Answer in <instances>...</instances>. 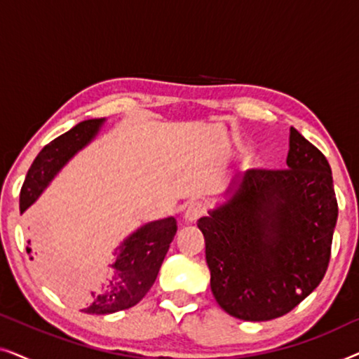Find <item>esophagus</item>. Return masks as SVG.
I'll use <instances>...</instances> for the list:
<instances>
[{"label":"esophagus","mask_w":359,"mask_h":359,"mask_svg":"<svg viewBox=\"0 0 359 359\" xmlns=\"http://www.w3.org/2000/svg\"><path fill=\"white\" fill-rule=\"evenodd\" d=\"M205 214V208L203 203H191L184 210V220L188 224H194L196 220H199Z\"/></svg>","instance_id":"esophagus-1"}]
</instances>
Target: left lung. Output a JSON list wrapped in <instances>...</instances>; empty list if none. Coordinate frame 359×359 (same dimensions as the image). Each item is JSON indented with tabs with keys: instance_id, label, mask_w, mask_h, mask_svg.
Segmentation results:
<instances>
[{
	"instance_id": "left-lung-1",
	"label": "left lung",
	"mask_w": 359,
	"mask_h": 359,
	"mask_svg": "<svg viewBox=\"0 0 359 359\" xmlns=\"http://www.w3.org/2000/svg\"><path fill=\"white\" fill-rule=\"evenodd\" d=\"M284 170H250L229 201L198 220L210 289L229 316L291 312L325 276L338 217L330 165L291 127Z\"/></svg>"
}]
</instances>
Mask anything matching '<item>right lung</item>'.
I'll use <instances>...</instances> for the list:
<instances>
[{"label":"right lung","mask_w":359,"mask_h":359,"mask_svg":"<svg viewBox=\"0 0 359 359\" xmlns=\"http://www.w3.org/2000/svg\"><path fill=\"white\" fill-rule=\"evenodd\" d=\"M104 119H90L76 124L65 134L43 147L36 156L21 188L19 209L24 212L36 201L58 170L83 147L95 139ZM176 230L175 217L145 224L116 248L114 262L107 264L106 283L93 294L81 312L106 316L134 307L154 286Z\"/></svg>","instance_id":"add662e5"}]
</instances>
